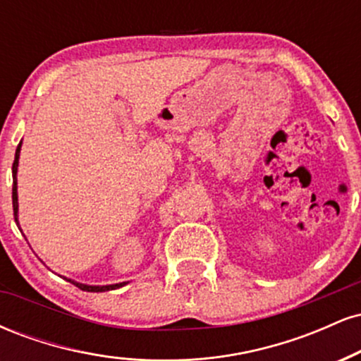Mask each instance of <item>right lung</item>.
I'll list each match as a JSON object with an SVG mask.
<instances>
[{"label":"right lung","instance_id":"add662e5","mask_svg":"<svg viewBox=\"0 0 361 361\" xmlns=\"http://www.w3.org/2000/svg\"><path fill=\"white\" fill-rule=\"evenodd\" d=\"M20 147H22V142L18 144V147H16V152H15V161H13V195H11V198H13V212H15L16 226H18V195H16V168H18ZM68 281H71V280H68ZM71 283L76 285L78 288L85 290V292H106V290H115V288L122 287V285H123V283H115V285H105V287H90V285L76 283V281H71Z\"/></svg>","mask_w":361,"mask_h":361}]
</instances>
